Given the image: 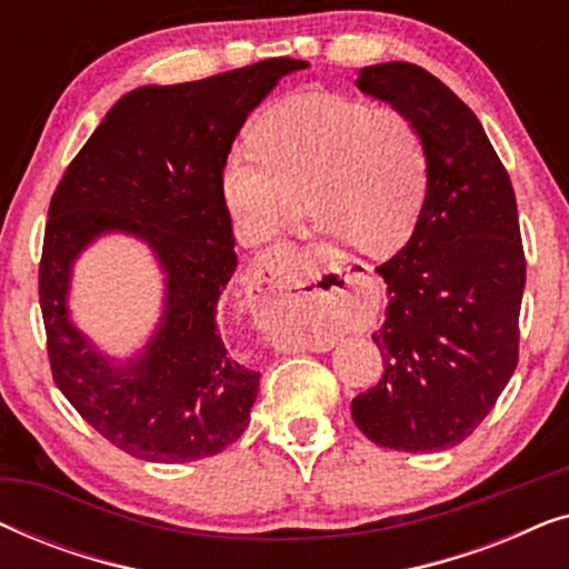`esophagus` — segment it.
Masks as SVG:
<instances>
[{"mask_svg": "<svg viewBox=\"0 0 569 569\" xmlns=\"http://www.w3.org/2000/svg\"><path fill=\"white\" fill-rule=\"evenodd\" d=\"M306 251H300L295 243H277L259 253L253 261L251 274H248V298H251L253 316L259 329L267 333V339L277 349L284 352H306V345H292L290 333L282 323L284 306L295 298L292 274L302 261Z\"/></svg>", "mask_w": 569, "mask_h": 569, "instance_id": "obj_1", "label": "esophagus"}]
</instances>
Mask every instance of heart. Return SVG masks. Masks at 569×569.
I'll use <instances>...</instances> for the list:
<instances>
[{"mask_svg": "<svg viewBox=\"0 0 569 569\" xmlns=\"http://www.w3.org/2000/svg\"><path fill=\"white\" fill-rule=\"evenodd\" d=\"M251 147L222 168V199L240 232L267 240L302 207L323 230L365 253L399 251L427 199L425 139L396 108L306 92L271 106L251 129Z\"/></svg>", "mask_w": 569, "mask_h": 569, "instance_id": "1", "label": "heart"}]
</instances>
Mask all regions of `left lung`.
Returning a JSON list of instances; mask_svg holds the SVG:
<instances>
[{
	"mask_svg": "<svg viewBox=\"0 0 569 569\" xmlns=\"http://www.w3.org/2000/svg\"><path fill=\"white\" fill-rule=\"evenodd\" d=\"M357 88L415 121L430 183L409 243L376 269L388 284L372 333L386 372L352 399V419L380 448L435 453L477 430L518 365L516 193L477 116L427 69L372 64Z\"/></svg>",
	"mask_w": 569,
	"mask_h": 569,
	"instance_id": "left-lung-1",
	"label": "left lung"
}]
</instances>
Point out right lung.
<instances>
[{
  "label": "right lung",
  "mask_w": 569,
  "mask_h": 569,
  "mask_svg": "<svg viewBox=\"0 0 569 569\" xmlns=\"http://www.w3.org/2000/svg\"><path fill=\"white\" fill-rule=\"evenodd\" d=\"M308 61L279 57L123 96L69 162L51 197L38 295L59 391L123 453L186 463L246 432L259 372L230 352L217 302L238 267L222 168L248 113ZM108 231L151 248L167 274L163 316L127 363L68 318L71 267Z\"/></svg>",
  "instance_id": "right-lung-1"
}]
</instances>
